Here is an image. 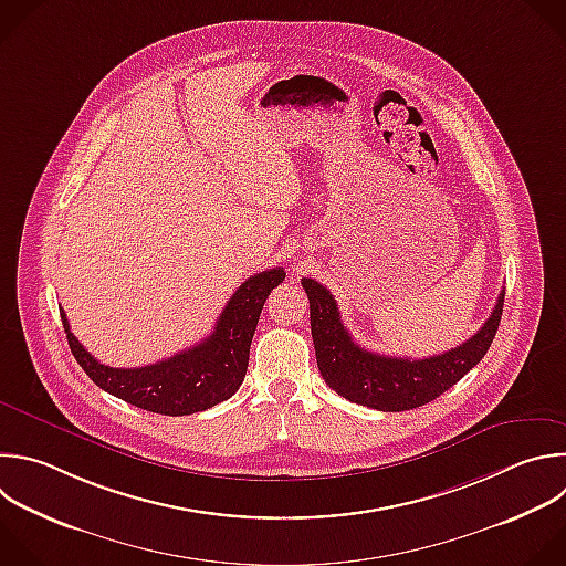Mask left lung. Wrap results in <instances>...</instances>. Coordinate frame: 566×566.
Returning a JSON list of instances; mask_svg holds the SVG:
<instances>
[{
	"instance_id": "8db88e82",
	"label": "left lung",
	"mask_w": 566,
	"mask_h": 566,
	"mask_svg": "<svg viewBox=\"0 0 566 566\" xmlns=\"http://www.w3.org/2000/svg\"><path fill=\"white\" fill-rule=\"evenodd\" d=\"M302 286L311 304V333L324 382L344 400L378 411L418 409L460 382L486 355L504 306V293H500L491 317L471 339L442 355L413 359L357 346L339 319L333 295L308 277Z\"/></svg>"
}]
</instances>
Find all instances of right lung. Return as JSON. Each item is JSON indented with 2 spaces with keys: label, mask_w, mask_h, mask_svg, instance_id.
<instances>
[{
  "label": "right lung",
  "mask_w": 566,
  "mask_h": 566,
  "mask_svg": "<svg viewBox=\"0 0 566 566\" xmlns=\"http://www.w3.org/2000/svg\"><path fill=\"white\" fill-rule=\"evenodd\" d=\"M284 275L282 266L255 273L233 293L207 339L139 368L97 361L71 333L66 313H60L71 353L99 389L150 413L191 416L229 400L244 382L262 306Z\"/></svg>",
  "instance_id": "right-lung-1"
}]
</instances>
